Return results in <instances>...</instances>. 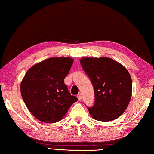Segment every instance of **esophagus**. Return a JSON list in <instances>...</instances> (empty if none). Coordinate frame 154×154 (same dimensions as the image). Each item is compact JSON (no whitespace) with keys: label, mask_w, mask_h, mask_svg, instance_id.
<instances>
[{"label":"esophagus","mask_w":154,"mask_h":154,"mask_svg":"<svg viewBox=\"0 0 154 154\" xmlns=\"http://www.w3.org/2000/svg\"><path fill=\"white\" fill-rule=\"evenodd\" d=\"M77 98H78V99H79V100L81 99V98H82V97H81V93L77 94Z\"/></svg>","instance_id":"34e87169"}]
</instances>
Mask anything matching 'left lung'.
Wrapping results in <instances>:
<instances>
[{"instance_id": "left-lung-1", "label": "left lung", "mask_w": 154, "mask_h": 154, "mask_svg": "<svg viewBox=\"0 0 154 154\" xmlns=\"http://www.w3.org/2000/svg\"><path fill=\"white\" fill-rule=\"evenodd\" d=\"M80 63L91 81L94 103L88 107L94 119L103 122L116 119L128 105L132 79L123 65L109 57H83Z\"/></svg>"}]
</instances>
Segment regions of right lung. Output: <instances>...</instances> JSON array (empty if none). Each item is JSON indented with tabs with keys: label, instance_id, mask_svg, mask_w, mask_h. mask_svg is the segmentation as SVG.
Masks as SVG:
<instances>
[{
	"label": "right lung",
	"instance_id": "obj_1",
	"mask_svg": "<svg viewBox=\"0 0 154 154\" xmlns=\"http://www.w3.org/2000/svg\"><path fill=\"white\" fill-rule=\"evenodd\" d=\"M73 63L70 57H51L34 65L20 85L22 99L30 112L42 122L62 119L77 98L64 83Z\"/></svg>",
	"mask_w": 154,
	"mask_h": 154
}]
</instances>
